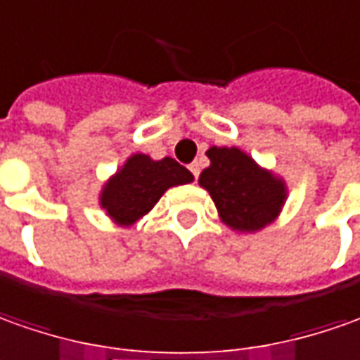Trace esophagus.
<instances>
[{"label":"esophagus","mask_w":360,"mask_h":360,"mask_svg":"<svg viewBox=\"0 0 360 360\" xmlns=\"http://www.w3.org/2000/svg\"><path fill=\"white\" fill-rule=\"evenodd\" d=\"M189 169H191V173H193V175H195V179H197V177H199V171H200V167H199V161H195V163H191V165H189Z\"/></svg>","instance_id":"1"}]
</instances>
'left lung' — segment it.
I'll return each instance as SVG.
<instances>
[{
	"label": "left lung",
	"instance_id": "obj_1",
	"mask_svg": "<svg viewBox=\"0 0 360 360\" xmlns=\"http://www.w3.org/2000/svg\"><path fill=\"white\" fill-rule=\"evenodd\" d=\"M211 165L199 175V185L211 195L221 219L231 231L252 234L272 224L288 200L282 175L262 167L240 148L207 149Z\"/></svg>",
	"mask_w": 360,
	"mask_h": 360
}]
</instances>
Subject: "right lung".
<instances>
[{
    "instance_id": "right-lung-1",
    "label": "right lung",
    "mask_w": 360,
    "mask_h": 360,
    "mask_svg": "<svg viewBox=\"0 0 360 360\" xmlns=\"http://www.w3.org/2000/svg\"><path fill=\"white\" fill-rule=\"evenodd\" d=\"M193 179V173L173 158L153 160L146 153H131L104 181L98 205L116 226L131 229L158 205L165 191Z\"/></svg>"
}]
</instances>
